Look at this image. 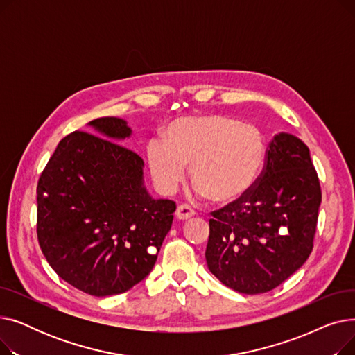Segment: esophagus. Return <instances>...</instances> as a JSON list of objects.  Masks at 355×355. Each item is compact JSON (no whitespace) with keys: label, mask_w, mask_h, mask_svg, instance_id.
<instances>
[{"label":"esophagus","mask_w":355,"mask_h":355,"mask_svg":"<svg viewBox=\"0 0 355 355\" xmlns=\"http://www.w3.org/2000/svg\"><path fill=\"white\" fill-rule=\"evenodd\" d=\"M175 216L178 220H189L194 216V210L190 209L187 204H181V206H178V209L175 211Z\"/></svg>","instance_id":"1"}]
</instances>
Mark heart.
I'll list each match as a JSON object with an SVG mask.
<instances>
[{
    "label": "heart",
    "mask_w": 355,
    "mask_h": 355,
    "mask_svg": "<svg viewBox=\"0 0 355 355\" xmlns=\"http://www.w3.org/2000/svg\"><path fill=\"white\" fill-rule=\"evenodd\" d=\"M164 138L146 144L149 171L164 194L177 190L191 164L196 193L230 204L253 190L266 164L262 132L229 115L178 118L166 126Z\"/></svg>",
    "instance_id": "obj_1"
}]
</instances>
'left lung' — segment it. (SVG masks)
I'll list each match as a JSON object with an SVG mask.
<instances>
[{
  "mask_svg": "<svg viewBox=\"0 0 355 355\" xmlns=\"http://www.w3.org/2000/svg\"><path fill=\"white\" fill-rule=\"evenodd\" d=\"M321 197L309 148L292 134L275 135L253 190L211 213L210 272L246 295L285 282L312 252Z\"/></svg>",
  "mask_w": 355,
  "mask_h": 355,
  "instance_id": "8db88e82",
  "label": "left lung"
}]
</instances>
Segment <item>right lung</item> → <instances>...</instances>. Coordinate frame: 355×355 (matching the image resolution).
Wrapping results in <instances>:
<instances>
[{
	"label": "right lung",
	"instance_id": "1",
	"mask_svg": "<svg viewBox=\"0 0 355 355\" xmlns=\"http://www.w3.org/2000/svg\"><path fill=\"white\" fill-rule=\"evenodd\" d=\"M87 125L98 137L69 134L40 175L37 237L63 281L109 296L153 270L177 207L149 196L142 158L116 144L132 135L126 121L105 116Z\"/></svg>",
	"mask_w": 355,
	"mask_h": 355
}]
</instances>
